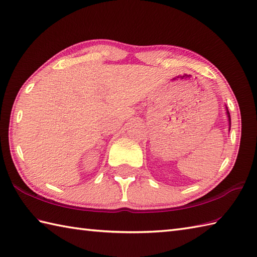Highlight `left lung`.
Instances as JSON below:
<instances>
[{
	"label": "left lung",
	"mask_w": 257,
	"mask_h": 257,
	"mask_svg": "<svg viewBox=\"0 0 257 257\" xmlns=\"http://www.w3.org/2000/svg\"><path fill=\"white\" fill-rule=\"evenodd\" d=\"M227 112V117H228V120H230V123H231V117H230V112H228V110H226Z\"/></svg>",
	"instance_id": "left-lung-1"
}]
</instances>
